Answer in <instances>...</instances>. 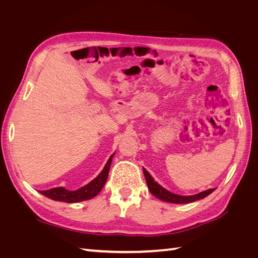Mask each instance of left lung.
<instances>
[{
    "mask_svg": "<svg viewBox=\"0 0 258 258\" xmlns=\"http://www.w3.org/2000/svg\"><path fill=\"white\" fill-rule=\"evenodd\" d=\"M143 172H144L146 183H147V186H149V189L151 193L155 197H157V199L168 202V203H175V204H185V203H191V202H195L197 200L204 199V197H206L207 195H210L212 191L215 190V188H210V189H206L204 191H201V193L195 194V195H189V196L176 195V194L171 193V191H168L164 187H162L161 185H158L155 180L153 179L150 173L147 172L145 168H143Z\"/></svg>",
    "mask_w": 258,
    "mask_h": 258,
    "instance_id": "obj_1",
    "label": "left lung"
}]
</instances>
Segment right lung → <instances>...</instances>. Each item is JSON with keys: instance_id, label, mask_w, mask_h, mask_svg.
<instances>
[{"instance_id": "1", "label": "right lung", "mask_w": 258, "mask_h": 258, "mask_svg": "<svg viewBox=\"0 0 258 258\" xmlns=\"http://www.w3.org/2000/svg\"><path fill=\"white\" fill-rule=\"evenodd\" d=\"M112 157L113 155L108 158L105 167H104L101 174L98 175L95 179H93L91 183L83 186V187H81L78 190H68L63 187H54L47 190H41L40 193L51 200L62 201L67 203H78L82 201L91 200L100 193L101 189L103 188V186L105 185V182L108 176L109 166H111V163H112Z\"/></svg>"}]
</instances>
